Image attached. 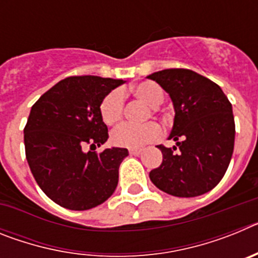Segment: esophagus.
<instances>
[{
	"mask_svg": "<svg viewBox=\"0 0 258 258\" xmlns=\"http://www.w3.org/2000/svg\"><path fill=\"white\" fill-rule=\"evenodd\" d=\"M129 154L136 155V156H137V155L142 154V150H141V149H131V150H129Z\"/></svg>",
	"mask_w": 258,
	"mask_h": 258,
	"instance_id": "esophagus-1",
	"label": "esophagus"
}]
</instances>
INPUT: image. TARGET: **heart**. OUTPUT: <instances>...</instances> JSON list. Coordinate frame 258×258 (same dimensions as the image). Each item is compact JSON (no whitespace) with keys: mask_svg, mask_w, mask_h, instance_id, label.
<instances>
[{"mask_svg":"<svg viewBox=\"0 0 258 258\" xmlns=\"http://www.w3.org/2000/svg\"><path fill=\"white\" fill-rule=\"evenodd\" d=\"M132 92L143 102L151 107H157L163 102L164 92L160 86L152 81H143L137 84ZM124 111V94L121 90L113 89L102 98L99 103V115L106 125H113L122 117ZM161 136V127L156 122H147L143 125H134L122 122L111 133V141L117 147L138 149L146 143L154 142Z\"/></svg>","mask_w":258,"mask_h":258,"instance_id":"obj_1","label":"heart"}]
</instances>
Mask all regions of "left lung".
Instances as JSON below:
<instances>
[{
	"label": "left lung",
	"mask_w": 258,
	"mask_h": 258,
	"mask_svg": "<svg viewBox=\"0 0 258 258\" xmlns=\"http://www.w3.org/2000/svg\"><path fill=\"white\" fill-rule=\"evenodd\" d=\"M172 98L173 149L157 146L163 163L150 172L157 188L178 198H194L216 187L234 151L235 122L222 89L186 68H169L147 76Z\"/></svg>",
	"instance_id": "1"
}]
</instances>
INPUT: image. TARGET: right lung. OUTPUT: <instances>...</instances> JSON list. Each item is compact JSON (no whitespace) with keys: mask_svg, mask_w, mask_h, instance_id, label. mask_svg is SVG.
<instances>
[{"mask_svg":"<svg viewBox=\"0 0 258 258\" xmlns=\"http://www.w3.org/2000/svg\"><path fill=\"white\" fill-rule=\"evenodd\" d=\"M122 80L71 76L49 89L32 106L24 127L26 157L40 188L71 211H86L106 202L118 182L126 149L92 147L108 138L99 103ZM86 145L91 151H83Z\"/></svg>","mask_w":258,"mask_h":258,"instance_id":"1","label":"right lung"}]
</instances>
